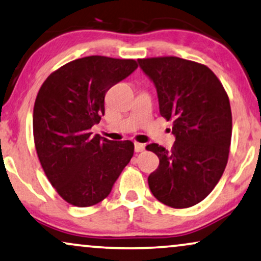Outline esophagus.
Wrapping results in <instances>:
<instances>
[{"instance_id": "1", "label": "esophagus", "mask_w": 261, "mask_h": 261, "mask_svg": "<svg viewBox=\"0 0 261 261\" xmlns=\"http://www.w3.org/2000/svg\"><path fill=\"white\" fill-rule=\"evenodd\" d=\"M134 148H135V152H142L145 149V145L144 144H139V142H135L134 144Z\"/></svg>"}]
</instances>
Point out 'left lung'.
<instances>
[{"label":"left lung","mask_w":261,"mask_h":261,"mask_svg":"<svg viewBox=\"0 0 261 261\" xmlns=\"http://www.w3.org/2000/svg\"><path fill=\"white\" fill-rule=\"evenodd\" d=\"M158 94L160 115L172 120L176 138L171 151L146 146L159 158L148 176L154 197L172 208L203 201L226 169L231 139L227 92L209 67L178 57L138 59Z\"/></svg>","instance_id":"obj_1"}]
</instances>
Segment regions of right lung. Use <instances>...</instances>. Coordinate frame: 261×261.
I'll return each mask as SVG.
<instances>
[{
    "label": "right lung",
    "mask_w": 261,
    "mask_h": 261,
    "mask_svg": "<svg viewBox=\"0 0 261 261\" xmlns=\"http://www.w3.org/2000/svg\"><path fill=\"white\" fill-rule=\"evenodd\" d=\"M133 59L90 56L49 74L34 103V144L42 169L70 204L90 206L110 194L130 162L134 144L91 135L113 85L137 70Z\"/></svg>",
    "instance_id": "obj_1"
}]
</instances>
